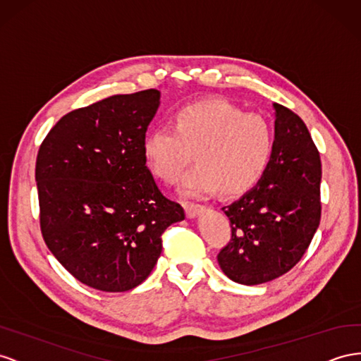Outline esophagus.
Masks as SVG:
<instances>
[{"instance_id":"34e87169","label":"esophagus","mask_w":361,"mask_h":361,"mask_svg":"<svg viewBox=\"0 0 361 361\" xmlns=\"http://www.w3.org/2000/svg\"><path fill=\"white\" fill-rule=\"evenodd\" d=\"M183 208H185V214H187L188 219H194L197 217L200 212H203V207L202 204H197V203H183Z\"/></svg>"}]
</instances>
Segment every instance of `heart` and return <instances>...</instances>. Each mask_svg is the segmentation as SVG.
<instances>
[{
  "label": "heart",
  "mask_w": 361,
  "mask_h": 361,
  "mask_svg": "<svg viewBox=\"0 0 361 361\" xmlns=\"http://www.w3.org/2000/svg\"><path fill=\"white\" fill-rule=\"evenodd\" d=\"M275 149L270 124L255 114L223 99H202L173 115V128L152 129L142 141V154L158 179L174 183L191 159L180 192L200 197L219 188L226 196L247 192L264 176Z\"/></svg>",
  "instance_id": "obj_1"
}]
</instances>
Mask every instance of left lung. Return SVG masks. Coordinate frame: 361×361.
Instances as JSON below:
<instances>
[{
  "mask_svg": "<svg viewBox=\"0 0 361 361\" xmlns=\"http://www.w3.org/2000/svg\"><path fill=\"white\" fill-rule=\"evenodd\" d=\"M275 149L262 179L223 207L231 241L217 255L229 279L264 284L287 274L304 257L320 223L322 167L305 123L274 103Z\"/></svg>",
  "mask_w": 361,
  "mask_h": 361,
  "instance_id": "left-lung-1",
  "label": "left lung"
}]
</instances>
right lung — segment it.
<instances>
[{
  "mask_svg": "<svg viewBox=\"0 0 361 361\" xmlns=\"http://www.w3.org/2000/svg\"><path fill=\"white\" fill-rule=\"evenodd\" d=\"M159 99L158 90H145L75 109L37 152L42 237L56 259L95 290L140 286L161 255L164 231L185 219L142 154Z\"/></svg>",
  "mask_w": 361,
  "mask_h": 361,
  "instance_id": "add662e5",
  "label": "right lung"
}]
</instances>
